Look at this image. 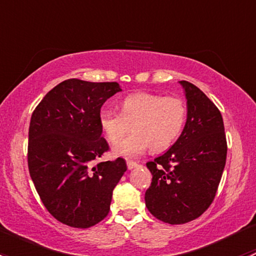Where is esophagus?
Segmentation results:
<instances>
[{"label": "esophagus", "instance_id": "1", "mask_svg": "<svg viewBox=\"0 0 256 256\" xmlns=\"http://www.w3.org/2000/svg\"><path fill=\"white\" fill-rule=\"evenodd\" d=\"M138 166H140V164H138V162H135V161H128V170L138 168Z\"/></svg>", "mask_w": 256, "mask_h": 256}]
</instances>
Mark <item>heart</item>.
I'll return each instance as SVG.
<instances>
[{"mask_svg":"<svg viewBox=\"0 0 256 256\" xmlns=\"http://www.w3.org/2000/svg\"><path fill=\"white\" fill-rule=\"evenodd\" d=\"M187 120V105L178 96L136 92L121 102L120 112L105 109L99 124L110 144H117L133 124L134 132L114 147L116 156L135 158L150 146L154 152L168 148L180 138Z\"/></svg>","mask_w":256,"mask_h":256,"instance_id":"1","label":"heart"}]
</instances>
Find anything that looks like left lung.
Returning a JSON list of instances; mask_svg holds the SVG:
<instances>
[{"mask_svg":"<svg viewBox=\"0 0 256 256\" xmlns=\"http://www.w3.org/2000/svg\"><path fill=\"white\" fill-rule=\"evenodd\" d=\"M187 121L174 146L147 162L152 182L144 193L150 213L168 224H184L202 216L214 200L226 160L222 114L192 82L182 80Z\"/></svg>","mask_w":256,"mask_h":256,"instance_id":"1","label":"left lung"}]
</instances>
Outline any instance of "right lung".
Wrapping results in <instances>:
<instances>
[{
    "instance_id": "right-lung-1",
    "label": "right lung",
    "mask_w": 256,
    "mask_h": 256,
    "mask_svg": "<svg viewBox=\"0 0 256 256\" xmlns=\"http://www.w3.org/2000/svg\"><path fill=\"white\" fill-rule=\"evenodd\" d=\"M121 92L116 82L68 79L54 86L32 114L28 170L40 200L56 220L90 228L109 214L125 160L95 161L109 151L100 109Z\"/></svg>"
}]
</instances>
